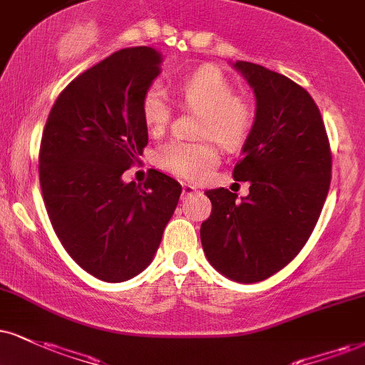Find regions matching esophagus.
<instances>
[{"label": "esophagus", "mask_w": 365, "mask_h": 365, "mask_svg": "<svg viewBox=\"0 0 365 365\" xmlns=\"http://www.w3.org/2000/svg\"><path fill=\"white\" fill-rule=\"evenodd\" d=\"M195 192H197L195 186H191V184H182V195L184 196H191V195H195Z\"/></svg>", "instance_id": "obj_1"}]
</instances>
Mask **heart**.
Instances as JSON below:
<instances>
[{"mask_svg":"<svg viewBox=\"0 0 365 365\" xmlns=\"http://www.w3.org/2000/svg\"><path fill=\"white\" fill-rule=\"evenodd\" d=\"M184 105L200 111L201 137H215L227 148H237L249 137L254 125V105L235 93L227 74L215 66L197 67L178 86ZM143 123L150 133H159L170 118V105L164 89L148 86L140 100ZM155 159L162 169L187 181L205 178L218 164L220 154L213 140L184 142L179 138L159 147Z\"/></svg>","mask_w":365,"mask_h":365,"instance_id":"obj_1","label":"heart"}]
</instances>
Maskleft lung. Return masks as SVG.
Masks as SVG:
<instances>
[{
	"instance_id": "obj_1",
	"label": "left lung",
	"mask_w": 365,
	"mask_h": 365,
	"mask_svg": "<svg viewBox=\"0 0 365 365\" xmlns=\"http://www.w3.org/2000/svg\"><path fill=\"white\" fill-rule=\"evenodd\" d=\"M233 67L255 94L254 125L233 169L250 192L237 201L225 187L206 191L213 208L200 235L218 272L250 284L286 267L308 242L330 187L331 154L307 89L259 64Z\"/></svg>"
}]
</instances>
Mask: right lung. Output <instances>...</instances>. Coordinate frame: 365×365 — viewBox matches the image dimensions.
<instances>
[{"label": "right lung", "mask_w": 365, "mask_h": 365, "mask_svg": "<svg viewBox=\"0 0 365 365\" xmlns=\"http://www.w3.org/2000/svg\"><path fill=\"white\" fill-rule=\"evenodd\" d=\"M160 62L152 47L111 53L67 84L43 128L38 175L53 232L106 282L128 281L152 262L182 191L155 169L143 186L121 179L148 143L140 100Z\"/></svg>", "instance_id": "obj_1"}]
</instances>
